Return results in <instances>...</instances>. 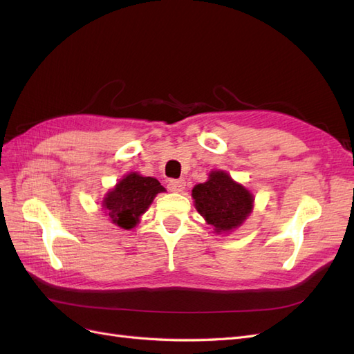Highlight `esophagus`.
Returning <instances> with one entry per match:
<instances>
[{
	"mask_svg": "<svg viewBox=\"0 0 354 354\" xmlns=\"http://www.w3.org/2000/svg\"><path fill=\"white\" fill-rule=\"evenodd\" d=\"M185 186H186V181L183 178H173L168 181V189L171 192H181L185 190Z\"/></svg>",
	"mask_w": 354,
	"mask_h": 354,
	"instance_id": "obj_1",
	"label": "esophagus"
}]
</instances>
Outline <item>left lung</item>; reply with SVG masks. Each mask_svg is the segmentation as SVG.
<instances>
[{
    "label": "left lung",
    "mask_w": 354,
    "mask_h": 354,
    "mask_svg": "<svg viewBox=\"0 0 354 354\" xmlns=\"http://www.w3.org/2000/svg\"><path fill=\"white\" fill-rule=\"evenodd\" d=\"M195 207L216 232H229L241 226L252 209V195L234 183L224 171H212L208 181L192 190Z\"/></svg>",
    "instance_id": "left-lung-1"
}]
</instances>
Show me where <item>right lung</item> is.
<instances>
[{"label":"right lung","mask_w":354,"mask_h":354,"mask_svg":"<svg viewBox=\"0 0 354 354\" xmlns=\"http://www.w3.org/2000/svg\"><path fill=\"white\" fill-rule=\"evenodd\" d=\"M164 190L156 178L128 174L106 195L103 201L106 216L122 229H133L155 196Z\"/></svg>","instance_id":"1"}]
</instances>
